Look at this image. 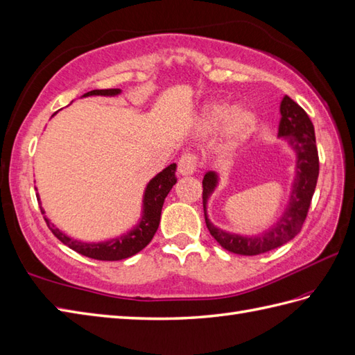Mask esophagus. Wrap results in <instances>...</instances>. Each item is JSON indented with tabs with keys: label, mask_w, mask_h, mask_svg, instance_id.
<instances>
[{
	"label": "esophagus",
	"mask_w": 355,
	"mask_h": 355,
	"mask_svg": "<svg viewBox=\"0 0 355 355\" xmlns=\"http://www.w3.org/2000/svg\"><path fill=\"white\" fill-rule=\"evenodd\" d=\"M197 168V158L193 153H185L180 157L179 164H178V171L179 175L182 176H191L196 173Z\"/></svg>",
	"instance_id": "obj_1"
}]
</instances>
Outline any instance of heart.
Here are the masks:
<instances>
[{
	"instance_id": "heart-1",
	"label": "heart",
	"mask_w": 355,
	"mask_h": 355,
	"mask_svg": "<svg viewBox=\"0 0 355 355\" xmlns=\"http://www.w3.org/2000/svg\"><path fill=\"white\" fill-rule=\"evenodd\" d=\"M223 125L226 126H224L220 148L224 152H230L248 140L256 129L257 117L250 108H235L229 102H212L206 105L202 120L203 131L214 132Z\"/></svg>"
}]
</instances>
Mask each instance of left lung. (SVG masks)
Returning a JSON list of instances; mask_svg holds the SVG:
<instances>
[{
  "mask_svg": "<svg viewBox=\"0 0 355 355\" xmlns=\"http://www.w3.org/2000/svg\"><path fill=\"white\" fill-rule=\"evenodd\" d=\"M280 140L295 155V175H293L289 200L277 221L270 227L254 233V235H241V233L227 232L215 226L207 215V202L220 184L217 171H207L203 178V211L205 221L215 241L227 252L243 256L262 254L270 250L289 243L301 232L310 202L316 188L319 175V158L316 149L315 128L307 112L289 96L280 102Z\"/></svg>",
  "mask_w": 355,
  "mask_h": 355,
  "instance_id": "8db88e82",
  "label": "left lung"
}]
</instances>
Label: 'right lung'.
<instances>
[{
    "label": "right lung",
    "mask_w": 355,
    "mask_h": 355,
    "mask_svg": "<svg viewBox=\"0 0 355 355\" xmlns=\"http://www.w3.org/2000/svg\"><path fill=\"white\" fill-rule=\"evenodd\" d=\"M122 93L120 89H107V90H92L84 93L81 98L87 96H117ZM176 184V164H170L168 167L159 171L157 176L152 178L148 185L144 188L143 193V203H141V217L137 221L132 229H129L126 233H122L116 238H111L107 241H99V243H84V241L73 239L64 232L55 227V224L51 223L49 218L43 217L48 224L51 232L62 241L64 245L72 248L73 252L80 253L83 256H87L96 261H122L128 259L148 245L155 233L158 230L159 220H161V211L164 200H166L167 194L173 185ZM37 189V188H36ZM37 202H40V196L37 194ZM42 214H45V209L40 206Z\"/></svg>",
    "instance_id": "obj_1"
}]
</instances>
